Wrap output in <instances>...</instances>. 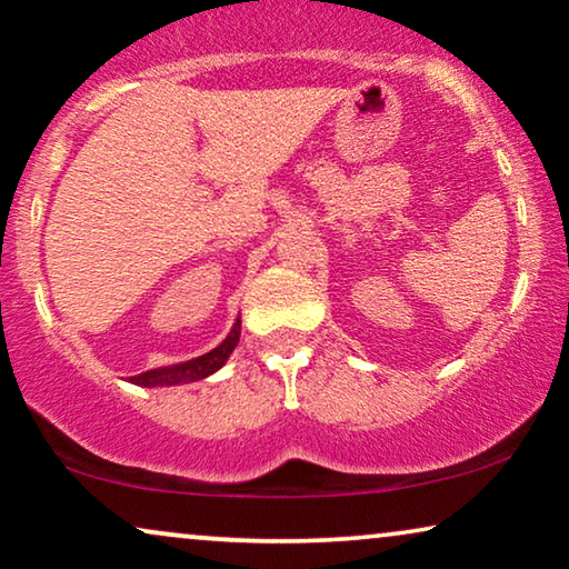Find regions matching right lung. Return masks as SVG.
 <instances>
[{
  "label": "right lung",
  "instance_id": "add662e5",
  "mask_svg": "<svg viewBox=\"0 0 569 569\" xmlns=\"http://www.w3.org/2000/svg\"><path fill=\"white\" fill-rule=\"evenodd\" d=\"M238 339H241V318H236V323H233V328H230V333L226 336L223 343H218L212 351L202 353V357L182 361V365L148 369V372L130 377V382L141 385V387H171V385H187V382L204 380V377L216 375L218 369L226 365L228 357L238 346Z\"/></svg>",
  "mask_w": 569,
  "mask_h": 569
}]
</instances>
